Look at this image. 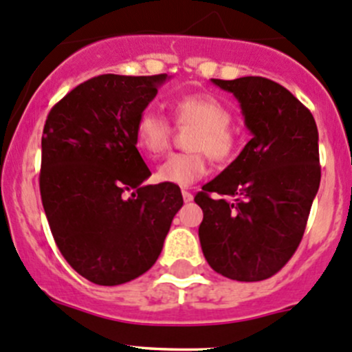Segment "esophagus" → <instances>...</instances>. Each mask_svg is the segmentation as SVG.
<instances>
[{
  "label": "esophagus",
  "mask_w": 352,
  "mask_h": 352,
  "mask_svg": "<svg viewBox=\"0 0 352 352\" xmlns=\"http://www.w3.org/2000/svg\"><path fill=\"white\" fill-rule=\"evenodd\" d=\"M183 200L184 201H191V200H193V195H191L190 193V191H186V190H183Z\"/></svg>",
  "instance_id": "34e87169"
}]
</instances>
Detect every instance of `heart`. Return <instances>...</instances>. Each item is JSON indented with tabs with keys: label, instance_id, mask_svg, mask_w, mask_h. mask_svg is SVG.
I'll return each instance as SVG.
<instances>
[{
	"label": "heart",
	"instance_id": "obj_1",
	"mask_svg": "<svg viewBox=\"0 0 352 352\" xmlns=\"http://www.w3.org/2000/svg\"><path fill=\"white\" fill-rule=\"evenodd\" d=\"M175 120L181 126H195L190 135L193 152L171 154L157 168L155 177L162 183L190 186L206 175V154L213 161H227L237 149V135L232 130L229 108L212 95H184L173 104ZM171 122L155 108H146L135 125L137 146L146 154L161 155L169 147Z\"/></svg>",
	"mask_w": 352,
	"mask_h": 352
}]
</instances>
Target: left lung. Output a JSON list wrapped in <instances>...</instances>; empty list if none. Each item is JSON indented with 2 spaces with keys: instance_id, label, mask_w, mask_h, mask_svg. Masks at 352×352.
Returning <instances> with one entry per match:
<instances>
[{
  "instance_id": "obj_1",
  "label": "left lung",
  "mask_w": 352,
  "mask_h": 352,
  "mask_svg": "<svg viewBox=\"0 0 352 352\" xmlns=\"http://www.w3.org/2000/svg\"><path fill=\"white\" fill-rule=\"evenodd\" d=\"M213 85L234 93L252 139L198 191L205 259L222 276L261 281L295 254L320 184L318 132L310 110L261 76Z\"/></svg>"
}]
</instances>
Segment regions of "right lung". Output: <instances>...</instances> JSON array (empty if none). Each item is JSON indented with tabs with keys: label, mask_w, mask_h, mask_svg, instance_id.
I'll list each match as a JSON object with an SVG mask.
<instances>
[{
	"label": "right lung",
	"mask_w": 352,
	"mask_h": 352,
	"mask_svg": "<svg viewBox=\"0 0 352 352\" xmlns=\"http://www.w3.org/2000/svg\"><path fill=\"white\" fill-rule=\"evenodd\" d=\"M166 78L96 76L47 115L42 205L60 254L91 283L122 285L151 270L183 205L176 184H142L151 171L137 151L139 115Z\"/></svg>",
	"instance_id": "right-lung-1"
}]
</instances>
